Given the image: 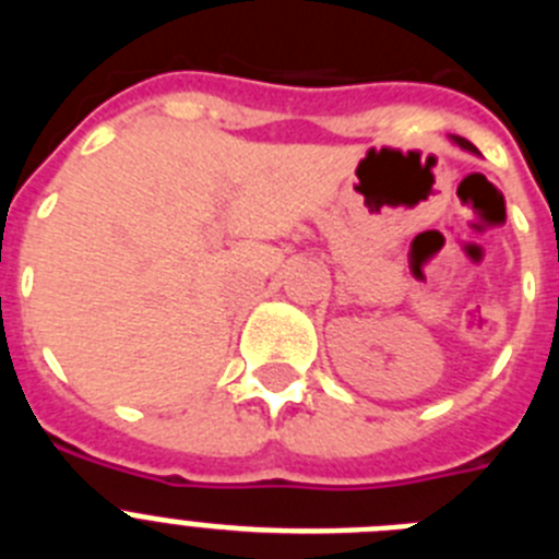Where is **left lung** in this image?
<instances>
[{
	"label": "left lung",
	"mask_w": 559,
	"mask_h": 559,
	"mask_svg": "<svg viewBox=\"0 0 559 559\" xmlns=\"http://www.w3.org/2000/svg\"><path fill=\"white\" fill-rule=\"evenodd\" d=\"M453 142H456V145H459V147H464V151H471V153H478V151H476V145H473V142H467V140H462V136H456V140H453Z\"/></svg>",
	"instance_id": "1"
}]
</instances>
